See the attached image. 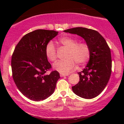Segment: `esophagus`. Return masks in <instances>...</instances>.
<instances>
[{"label": "esophagus", "instance_id": "esophagus-1", "mask_svg": "<svg viewBox=\"0 0 124 124\" xmlns=\"http://www.w3.org/2000/svg\"><path fill=\"white\" fill-rule=\"evenodd\" d=\"M68 74H62V73H61L60 74V77H65V76H68Z\"/></svg>", "mask_w": 124, "mask_h": 124}]
</instances>
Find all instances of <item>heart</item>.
Segmentation results:
<instances>
[{"label":"heart","mask_w":124,"mask_h":124,"mask_svg":"<svg viewBox=\"0 0 124 124\" xmlns=\"http://www.w3.org/2000/svg\"><path fill=\"white\" fill-rule=\"evenodd\" d=\"M59 42L65 47L68 48L66 60L58 61L54 64V68L62 74H67L76 68V63L83 65L89 61L90 57V49L85 43H78L76 39L70 37H63ZM45 54L48 59L52 62L57 58V49L52 41L47 43L45 46Z\"/></svg>","instance_id":"1"}]
</instances>
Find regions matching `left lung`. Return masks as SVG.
Instances as JSON below:
<instances>
[{
	"label": "left lung",
	"mask_w": 124,
	"mask_h": 124,
	"mask_svg": "<svg viewBox=\"0 0 124 124\" xmlns=\"http://www.w3.org/2000/svg\"><path fill=\"white\" fill-rule=\"evenodd\" d=\"M84 39L90 49L89 61L79 75L78 84L72 90L79 97L86 99L96 97L103 91L112 72V57L110 48L106 40L97 31L83 27L64 31Z\"/></svg>",
	"instance_id": "obj_1"
}]
</instances>
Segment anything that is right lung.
Segmentation results:
<instances>
[{"instance_id": "obj_1", "label": "right lung", "mask_w": 124, "mask_h": 124, "mask_svg": "<svg viewBox=\"0 0 124 124\" xmlns=\"http://www.w3.org/2000/svg\"><path fill=\"white\" fill-rule=\"evenodd\" d=\"M58 33L37 29L24 35L15 48L11 58L12 78L20 91L31 100L39 101L49 97L60 78L56 70L46 74L52 67L45 46Z\"/></svg>"}]
</instances>
